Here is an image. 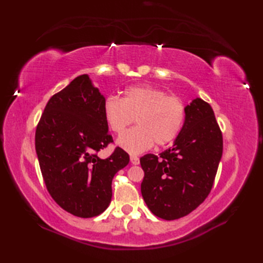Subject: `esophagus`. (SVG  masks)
<instances>
[{
  "instance_id": "34e87169",
  "label": "esophagus",
  "mask_w": 263,
  "mask_h": 263,
  "mask_svg": "<svg viewBox=\"0 0 263 263\" xmlns=\"http://www.w3.org/2000/svg\"><path fill=\"white\" fill-rule=\"evenodd\" d=\"M130 162L134 165L139 164V158L137 156H130Z\"/></svg>"
}]
</instances>
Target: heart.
<instances>
[{
    "label": "heart",
    "instance_id": "heart-1",
    "mask_svg": "<svg viewBox=\"0 0 263 263\" xmlns=\"http://www.w3.org/2000/svg\"><path fill=\"white\" fill-rule=\"evenodd\" d=\"M103 116L109 129L121 135L137 118L138 127L122 135L118 146L137 155L156 144L162 147L178 137L185 121V106L165 91L148 85L127 87L122 100L108 95L103 103Z\"/></svg>",
    "mask_w": 263,
    "mask_h": 263
}]
</instances>
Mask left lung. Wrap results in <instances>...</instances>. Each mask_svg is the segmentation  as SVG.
<instances>
[{"label":"left lung","instance_id":"obj_1","mask_svg":"<svg viewBox=\"0 0 263 263\" xmlns=\"http://www.w3.org/2000/svg\"><path fill=\"white\" fill-rule=\"evenodd\" d=\"M222 155V135L209 103L195 99L171 148L140 158L141 195L165 220L186 216L209 196Z\"/></svg>","mask_w":263,"mask_h":263}]
</instances>
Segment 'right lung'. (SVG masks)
<instances>
[{"label": "right lung", "instance_id": "add662e5", "mask_svg": "<svg viewBox=\"0 0 263 263\" xmlns=\"http://www.w3.org/2000/svg\"><path fill=\"white\" fill-rule=\"evenodd\" d=\"M104 100L89 76H79L50 98L35 134L49 194L61 209L82 218L108 208L112 180L129 162L128 154L119 147L106 159L98 156L113 142L103 116Z\"/></svg>", "mask_w": 263, "mask_h": 263}]
</instances>
